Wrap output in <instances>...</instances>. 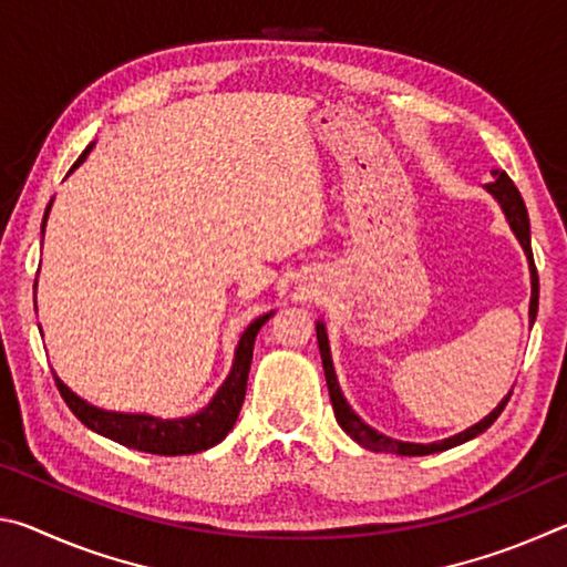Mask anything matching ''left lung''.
Listing matches in <instances>:
<instances>
[{
    "mask_svg": "<svg viewBox=\"0 0 567 567\" xmlns=\"http://www.w3.org/2000/svg\"><path fill=\"white\" fill-rule=\"evenodd\" d=\"M495 182H487V189L493 192L497 203H501L503 213L507 217V223H511L513 233L520 239V245L527 255V262H530V280H533V297H530V322H535V315H537V292H540V282H537V270H535V260H533V247H530V219H527V209L525 203L520 197V192L513 185V179L505 175V172H493ZM318 344H320V358H322V370H324V380H328V390H330V400H332V410H334V417H338L340 427L348 433L354 443H360L362 447H370V450H378V453H395V455H433V453H443V450H450L455 445H463L467 440L477 437L480 433H485L487 427L493 425V422L501 417V412L505 410L507 400H511L513 392H507V398L497 405L491 415L485 420H480L477 425L467 427L465 433L453 435L447 440H440V443H430V445H417V443H400V440H392L380 435L378 430H372L370 425H364V422L354 415L350 410L348 402H344L340 385H338V378H334V370H332V360H330V344H328V332H324V324L318 322Z\"/></svg>",
    "mask_w": 567,
    "mask_h": 567,
    "instance_id": "1",
    "label": "left lung"
}]
</instances>
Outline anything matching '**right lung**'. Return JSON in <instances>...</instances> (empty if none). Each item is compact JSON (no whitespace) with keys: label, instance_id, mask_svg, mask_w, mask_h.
Here are the masks:
<instances>
[{"label":"right lung","instance_id":"add662e5","mask_svg":"<svg viewBox=\"0 0 567 567\" xmlns=\"http://www.w3.org/2000/svg\"><path fill=\"white\" fill-rule=\"evenodd\" d=\"M90 150H92V145L82 152L80 159L74 162L70 172H74V167L82 165L84 157L90 155ZM50 207H52V203H50ZM50 207H47V213H44V223H47V215H50ZM267 320H270V315H262V318H257L243 332V338H239V344H237L233 372H229L225 385L217 390V395L203 412H197V415H192V417L159 420L152 415H122V412L100 410L94 405H87L82 398H76L74 392L54 375L56 390H60V395L64 398L66 405H70L76 420H82L84 425L94 430V433L110 437V440H114V443L127 445L132 450H142V453H152V455L203 453V450L217 445L219 440H225V435L235 425L239 408H243V402H245L255 338Z\"/></svg>","mask_w":567,"mask_h":567}]
</instances>
